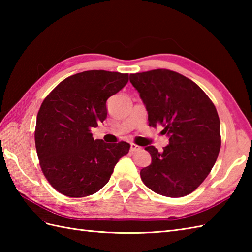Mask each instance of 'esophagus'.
<instances>
[{
    "instance_id": "esophagus-1",
    "label": "esophagus",
    "mask_w": 252,
    "mask_h": 252,
    "mask_svg": "<svg viewBox=\"0 0 252 252\" xmlns=\"http://www.w3.org/2000/svg\"><path fill=\"white\" fill-rule=\"evenodd\" d=\"M141 149V147L140 146H137V145H135V144H133V143H131V147H130V151L132 152V153H134V152H137V151H140Z\"/></svg>"
}]
</instances>
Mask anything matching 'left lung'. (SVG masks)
<instances>
[{"mask_svg":"<svg viewBox=\"0 0 252 252\" xmlns=\"http://www.w3.org/2000/svg\"><path fill=\"white\" fill-rule=\"evenodd\" d=\"M148 112L149 126H163L169 144L161 153L145 147L152 163L141 170L149 189L167 197L194 191L210 173L221 148L220 119L207 94L182 74L155 70L130 74Z\"/></svg>","mask_w":252,"mask_h":252,"instance_id":"1","label":"left lung"}]
</instances>
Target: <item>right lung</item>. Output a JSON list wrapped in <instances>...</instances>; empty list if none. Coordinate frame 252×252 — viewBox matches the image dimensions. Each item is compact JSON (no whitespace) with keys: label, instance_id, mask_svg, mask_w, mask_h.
Listing matches in <instances>:
<instances>
[{"label":"right lung","instance_id":"1","mask_svg":"<svg viewBox=\"0 0 252 252\" xmlns=\"http://www.w3.org/2000/svg\"><path fill=\"white\" fill-rule=\"evenodd\" d=\"M127 81V73L83 71L63 80L42 103L34 132L36 154L42 172L61 194H95L129 153V143L107 144L91 133L107 118V99Z\"/></svg>","mask_w":252,"mask_h":252}]
</instances>
